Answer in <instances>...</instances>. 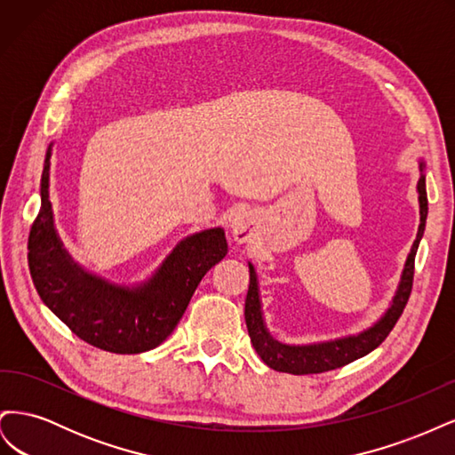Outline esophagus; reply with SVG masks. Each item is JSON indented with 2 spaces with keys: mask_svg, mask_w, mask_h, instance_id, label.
Listing matches in <instances>:
<instances>
[{
  "mask_svg": "<svg viewBox=\"0 0 455 455\" xmlns=\"http://www.w3.org/2000/svg\"><path fill=\"white\" fill-rule=\"evenodd\" d=\"M229 228L237 243H249L258 229V216L251 209H239L233 212Z\"/></svg>",
  "mask_w": 455,
  "mask_h": 455,
  "instance_id": "obj_1",
  "label": "esophagus"
}]
</instances>
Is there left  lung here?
I'll use <instances>...</instances> for the list:
<instances>
[{"mask_svg": "<svg viewBox=\"0 0 455 455\" xmlns=\"http://www.w3.org/2000/svg\"><path fill=\"white\" fill-rule=\"evenodd\" d=\"M419 180H418V201H419V228L414 244L406 256L404 267L401 273V281L395 291L393 299L389 301V307L381 313L378 321L371 323L368 328L361 332L346 334L339 338H330L323 341H311V343H284L277 338H273L269 328L266 324L264 309H261V296H259V281L254 266L249 261V273H251V284L249 294L244 301V321L249 328V336L259 359L264 361L269 368L277 371H286V374H319V371H328L334 368L346 366L361 356L374 351L379 343L389 336L393 326L396 324L398 316L403 315L406 301L411 291V279H414V259L419 241L425 231L427 222V191H425V161L419 157Z\"/></svg>", "mask_w": 455, "mask_h": 455, "instance_id": "obj_1", "label": "left lung"}]
</instances>
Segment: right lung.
Wrapping results in <instances>:
<instances>
[{
  "mask_svg": "<svg viewBox=\"0 0 455 455\" xmlns=\"http://www.w3.org/2000/svg\"><path fill=\"white\" fill-rule=\"evenodd\" d=\"M52 146L41 174V212L28 239V264L39 298L94 347L119 355L156 349L182 319L204 273L228 254L224 228L180 239L144 281H109L76 261L59 235L49 194Z\"/></svg>",
  "mask_w": 455,
  "mask_h": 455,
  "instance_id": "right-lung-1",
  "label": "right lung"
}]
</instances>
